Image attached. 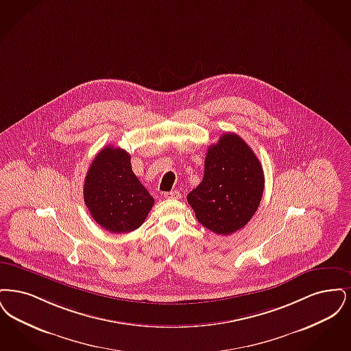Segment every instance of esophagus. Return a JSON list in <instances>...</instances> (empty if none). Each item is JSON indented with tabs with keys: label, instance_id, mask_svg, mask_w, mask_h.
I'll return each mask as SVG.
<instances>
[{
	"label": "esophagus",
	"instance_id": "esophagus-1",
	"mask_svg": "<svg viewBox=\"0 0 351 351\" xmlns=\"http://www.w3.org/2000/svg\"><path fill=\"white\" fill-rule=\"evenodd\" d=\"M164 197L168 199H180L181 198V194H180L178 191H176V190H174V191H169V193H165V194H164Z\"/></svg>",
	"mask_w": 351,
	"mask_h": 351
}]
</instances>
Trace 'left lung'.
<instances>
[{"mask_svg":"<svg viewBox=\"0 0 351 351\" xmlns=\"http://www.w3.org/2000/svg\"><path fill=\"white\" fill-rule=\"evenodd\" d=\"M265 187L257 156L236 134H224L208 147L204 176L187 202L199 223L217 234L245 227L258 208Z\"/></svg>","mask_w":351,"mask_h":351,"instance_id":"obj_1","label":"left lung"}]
</instances>
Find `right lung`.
<instances>
[{
    "label": "right lung",
    "instance_id": "obj_1",
    "mask_svg": "<svg viewBox=\"0 0 351 351\" xmlns=\"http://www.w3.org/2000/svg\"><path fill=\"white\" fill-rule=\"evenodd\" d=\"M84 200L93 219L112 233L138 228L154 204L132 171L130 153L111 145L94 157L85 177Z\"/></svg>",
    "mask_w": 351,
    "mask_h": 351
}]
</instances>
